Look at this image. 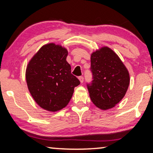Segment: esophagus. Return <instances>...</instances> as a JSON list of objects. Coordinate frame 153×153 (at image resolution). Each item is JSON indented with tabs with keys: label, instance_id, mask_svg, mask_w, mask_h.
I'll use <instances>...</instances> for the list:
<instances>
[{
	"label": "esophagus",
	"instance_id": "34e87169",
	"mask_svg": "<svg viewBox=\"0 0 153 153\" xmlns=\"http://www.w3.org/2000/svg\"><path fill=\"white\" fill-rule=\"evenodd\" d=\"M78 79H79V82H80V83H83V82H84V77H82V76H79V77H78Z\"/></svg>",
	"mask_w": 153,
	"mask_h": 153
}]
</instances>
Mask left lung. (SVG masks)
I'll list each match as a JSON object with an SVG mask.
<instances>
[{
	"label": "left lung",
	"instance_id": "left-lung-1",
	"mask_svg": "<svg viewBox=\"0 0 153 153\" xmlns=\"http://www.w3.org/2000/svg\"><path fill=\"white\" fill-rule=\"evenodd\" d=\"M91 62L93 80L87 87L92 102L102 110L115 107L129 88V71L116 53L108 46L93 52Z\"/></svg>",
	"mask_w": 153,
	"mask_h": 153
}]
</instances>
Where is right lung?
I'll list each match as a JSON object with an SVG mask.
<instances>
[{"label": "right lung", "instance_id": "right-lung-1", "mask_svg": "<svg viewBox=\"0 0 153 153\" xmlns=\"http://www.w3.org/2000/svg\"><path fill=\"white\" fill-rule=\"evenodd\" d=\"M66 48L54 43L43 45L29 60L26 69L28 91L37 105L48 111L66 107L74 88L80 82L71 74Z\"/></svg>", "mask_w": 153, "mask_h": 153}]
</instances>
